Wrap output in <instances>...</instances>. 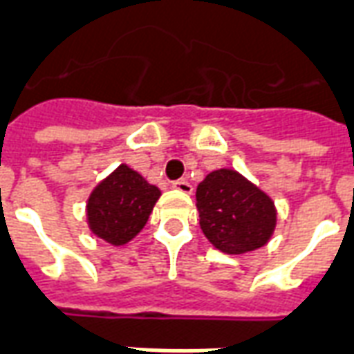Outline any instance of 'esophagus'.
<instances>
[{
  "label": "esophagus",
  "mask_w": 354,
  "mask_h": 354,
  "mask_svg": "<svg viewBox=\"0 0 354 354\" xmlns=\"http://www.w3.org/2000/svg\"><path fill=\"white\" fill-rule=\"evenodd\" d=\"M172 187L183 193V195H191L193 193V185L187 182V180H178V182H172Z\"/></svg>",
  "instance_id": "34e87169"
}]
</instances>
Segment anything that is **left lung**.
Listing matches in <instances>:
<instances>
[{
	"label": "left lung",
	"instance_id": "left-lung-1",
	"mask_svg": "<svg viewBox=\"0 0 354 354\" xmlns=\"http://www.w3.org/2000/svg\"><path fill=\"white\" fill-rule=\"evenodd\" d=\"M196 209L207 241L225 254L266 247L277 228L274 201L234 169H217L196 187Z\"/></svg>",
	"mask_w": 354,
	"mask_h": 354
}]
</instances>
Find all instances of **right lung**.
Wrapping results in <instances>:
<instances>
[{
  "label": "right lung",
  "instance_id": "1",
  "mask_svg": "<svg viewBox=\"0 0 354 354\" xmlns=\"http://www.w3.org/2000/svg\"><path fill=\"white\" fill-rule=\"evenodd\" d=\"M159 196L156 185L122 163L91 191L88 230L113 247H122L145 228Z\"/></svg>",
  "mask_w": 354,
  "mask_h": 354
}]
</instances>
